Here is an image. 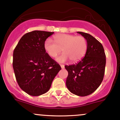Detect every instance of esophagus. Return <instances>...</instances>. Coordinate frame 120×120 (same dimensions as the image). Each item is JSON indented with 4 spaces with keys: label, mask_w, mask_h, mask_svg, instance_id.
<instances>
[{
    "label": "esophagus",
    "mask_w": 120,
    "mask_h": 120,
    "mask_svg": "<svg viewBox=\"0 0 120 120\" xmlns=\"http://www.w3.org/2000/svg\"><path fill=\"white\" fill-rule=\"evenodd\" d=\"M60 66H61V68H62V69L64 68V64H60Z\"/></svg>",
    "instance_id": "obj_1"
}]
</instances>
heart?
Wrapping results in <instances>:
<instances>
[{
    "label": "heart",
    "instance_id": "obj_1",
    "mask_svg": "<svg viewBox=\"0 0 120 120\" xmlns=\"http://www.w3.org/2000/svg\"><path fill=\"white\" fill-rule=\"evenodd\" d=\"M54 42L48 38L44 42V49L51 57H56L61 52L57 61L63 63L70 59L71 62H77L85 56L88 49L86 39L83 36L60 34L54 37Z\"/></svg>",
    "mask_w": 120,
    "mask_h": 120
}]
</instances>
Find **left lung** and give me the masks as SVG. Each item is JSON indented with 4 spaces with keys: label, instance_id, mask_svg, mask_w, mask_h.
Instances as JSON below:
<instances>
[{
    "label": "left lung",
    "instance_id": "obj_1",
    "mask_svg": "<svg viewBox=\"0 0 120 120\" xmlns=\"http://www.w3.org/2000/svg\"><path fill=\"white\" fill-rule=\"evenodd\" d=\"M77 32L86 39L88 49L78 63L65 66L68 72L66 86L74 95L85 96L94 92L103 79L106 54L102 45L96 38L89 34Z\"/></svg>",
    "mask_w": 120,
    "mask_h": 120
}]
</instances>
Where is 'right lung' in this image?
<instances>
[{
    "label": "right lung",
    "instance_id": "add662e5",
    "mask_svg": "<svg viewBox=\"0 0 120 120\" xmlns=\"http://www.w3.org/2000/svg\"><path fill=\"white\" fill-rule=\"evenodd\" d=\"M53 32L34 31L21 37L13 52V67L17 82L22 90L34 96L49 90L61 69L44 49V42Z\"/></svg>",
    "mask_w": 120,
    "mask_h": 120
}]
</instances>
